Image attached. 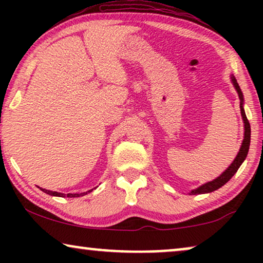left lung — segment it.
<instances>
[{"label": "left lung", "mask_w": 263, "mask_h": 263, "mask_svg": "<svg viewBox=\"0 0 263 263\" xmlns=\"http://www.w3.org/2000/svg\"><path fill=\"white\" fill-rule=\"evenodd\" d=\"M231 81L233 86H235L237 93H238V97L240 99V104H239V107H240V114H242V118H243V122H244V139H243V142H242V146H240L239 148V152L237 154V157L235 158V160L232 161V164L230 165V166L226 168V170L222 172V174L217 177L213 181L211 182H207L204 183V184L200 185L199 188L194 189L190 192V195H196V194H206V193H212L214 192V190H217L219 188H221L222 185L226 184L233 175L236 174L237 170H238L240 165L244 160H246V158L248 156V152H249V146H250V124H249V121H248L247 118V115H246V111L243 109V104H244V99H243V93L240 91L238 84H237V80L236 78L231 77Z\"/></svg>", "instance_id": "obj_1"}]
</instances>
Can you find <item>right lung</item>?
<instances>
[{
	"instance_id": "add662e5",
	"label": "right lung",
	"mask_w": 263,
	"mask_h": 263,
	"mask_svg": "<svg viewBox=\"0 0 263 263\" xmlns=\"http://www.w3.org/2000/svg\"><path fill=\"white\" fill-rule=\"evenodd\" d=\"M42 189V188H41ZM43 192L44 193H46V194H49V195H52V196H59V197H79V196H84V195H86V194L87 193H91L93 189H91V190H88V192H86V193H80V194H62V193H57V192H51V190H46V189H42Z\"/></svg>"
}]
</instances>
